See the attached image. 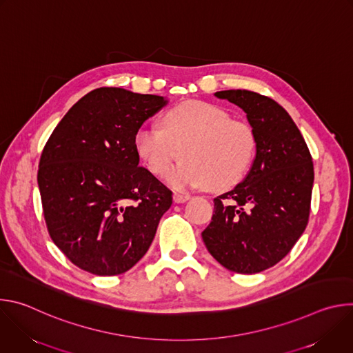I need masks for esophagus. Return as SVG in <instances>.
I'll list each match as a JSON object with an SVG mask.
<instances>
[{"instance_id": "obj_1", "label": "esophagus", "mask_w": 353, "mask_h": 353, "mask_svg": "<svg viewBox=\"0 0 353 353\" xmlns=\"http://www.w3.org/2000/svg\"><path fill=\"white\" fill-rule=\"evenodd\" d=\"M190 198H191L190 194H184V192H174L173 194V199H174V203H177V204L185 203V201H188Z\"/></svg>"}]
</instances>
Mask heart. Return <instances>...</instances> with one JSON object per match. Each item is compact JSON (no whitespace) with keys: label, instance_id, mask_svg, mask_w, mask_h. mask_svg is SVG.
<instances>
[{"label":"heart","instance_id":"heart-1","mask_svg":"<svg viewBox=\"0 0 353 353\" xmlns=\"http://www.w3.org/2000/svg\"><path fill=\"white\" fill-rule=\"evenodd\" d=\"M159 127L143 125L134 138L139 159L150 173L162 174L172 166L166 183L174 190L204 187L222 188L239 181L256 157L254 130L221 108L187 100L174 105L161 119Z\"/></svg>","mask_w":353,"mask_h":353}]
</instances>
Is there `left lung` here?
<instances>
[{
  "instance_id": "1",
  "label": "left lung",
  "mask_w": 353,
  "mask_h": 353,
  "mask_svg": "<svg viewBox=\"0 0 353 353\" xmlns=\"http://www.w3.org/2000/svg\"><path fill=\"white\" fill-rule=\"evenodd\" d=\"M215 96L245 113L257 150L244 180L214 199L215 214L201 236L221 265L257 274L279 263L307 226L313 161L305 138L275 100L244 89Z\"/></svg>"
}]
</instances>
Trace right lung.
<instances>
[{
  "label": "right lung",
  "mask_w": 353,
  "mask_h": 353,
  "mask_svg": "<svg viewBox=\"0 0 353 353\" xmlns=\"http://www.w3.org/2000/svg\"><path fill=\"white\" fill-rule=\"evenodd\" d=\"M168 99L99 88L68 110L40 157L37 184L50 237L100 276L132 268L172 205V191L139 166L134 138Z\"/></svg>",
  "instance_id": "add662e5"
}]
</instances>
